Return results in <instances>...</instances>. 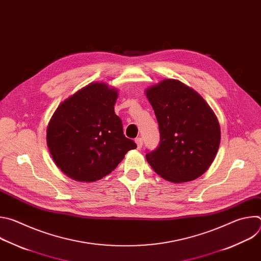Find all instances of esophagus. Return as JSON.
<instances>
[{
    "instance_id": "esophagus-1",
    "label": "esophagus",
    "mask_w": 261,
    "mask_h": 261,
    "mask_svg": "<svg viewBox=\"0 0 261 261\" xmlns=\"http://www.w3.org/2000/svg\"><path fill=\"white\" fill-rule=\"evenodd\" d=\"M135 142H136V145H137V148L138 150H140V148L142 147V138L138 137L135 139Z\"/></svg>"
}]
</instances>
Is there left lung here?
Segmentation results:
<instances>
[{"label": "left lung", "instance_id": "8db88e82", "mask_svg": "<svg viewBox=\"0 0 261 261\" xmlns=\"http://www.w3.org/2000/svg\"><path fill=\"white\" fill-rule=\"evenodd\" d=\"M159 124L160 144L145 155L164 179L186 182L213 163L221 139L218 119L205 100L176 80L165 79L145 90Z\"/></svg>", "mask_w": 261, "mask_h": 261}]
</instances>
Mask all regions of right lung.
<instances>
[{
    "instance_id": "add662e5",
    "label": "right lung",
    "mask_w": 261,
    "mask_h": 261,
    "mask_svg": "<svg viewBox=\"0 0 261 261\" xmlns=\"http://www.w3.org/2000/svg\"><path fill=\"white\" fill-rule=\"evenodd\" d=\"M118 96L115 88L91 83L56 109L46 130L47 146L56 165L70 178L101 179L136 148L115 114Z\"/></svg>"
}]
</instances>
